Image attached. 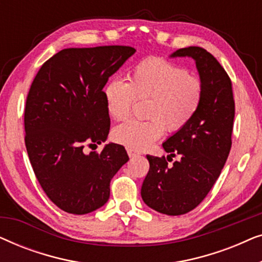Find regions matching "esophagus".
<instances>
[{"label":"esophagus","mask_w":262,"mask_h":262,"mask_svg":"<svg viewBox=\"0 0 262 262\" xmlns=\"http://www.w3.org/2000/svg\"><path fill=\"white\" fill-rule=\"evenodd\" d=\"M127 154H128V156H130V157L139 155V152L136 151V150H134V149H127Z\"/></svg>","instance_id":"1"}]
</instances>
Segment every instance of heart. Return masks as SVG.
<instances>
[{
  "instance_id": "obj_1",
  "label": "heart",
  "mask_w": 262,
  "mask_h": 262,
  "mask_svg": "<svg viewBox=\"0 0 262 262\" xmlns=\"http://www.w3.org/2000/svg\"><path fill=\"white\" fill-rule=\"evenodd\" d=\"M130 82L111 80L103 88L110 116L124 120L138 100H149L148 120L131 119L113 130L114 141L128 149L144 150L161 138L164 127L175 132L185 127L203 101V83L185 68L159 57H150L132 69Z\"/></svg>"
}]
</instances>
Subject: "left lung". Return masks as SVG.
<instances>
[{"label": "left lung", "instance_id": "obj_1", "mask_svg": "<svg viewBox=\"0 0 262 262\" xmlns=\"http://www.w3.org/2000/svg\"><path fill=\"white\" fill-rule=\"evenodd\" d=\"M169 57L194 60L203 83V101L193 119L162 144L164 151L169 152L167 160L177 155L180 160L170 167L164 157L146 155L150 168L141 195L157 212L180 216L203 202L227 162L235 101L228 74L205 49L189 46L177 50Z\"/></svg>", "mask_w": 262, "mask_h": 262}]
</instances>
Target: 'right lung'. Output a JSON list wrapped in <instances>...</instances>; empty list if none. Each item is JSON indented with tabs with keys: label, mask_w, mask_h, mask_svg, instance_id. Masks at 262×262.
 Here are the masks:
<instances>
[{
	"label": "right lung",
	"mask_w": 262,
	"mask_h": 262,
	"mask_svg": "<svg viewBox=\"0 0 262 262\" xmlns=\"http://www.w3.org/2000/svg\"><path fill=\"white\" fill-rule=\"evenodd\" d=\"M135 52L120 45L64 49L42 64L31 85L25 107L28 157L46 195L68 213L105 205L111 180L128 161L116 143L100 154L83 148L108 137L102 89Z\"/></svg>",
	"instance_id": "obj_1"
}]
</instances>
